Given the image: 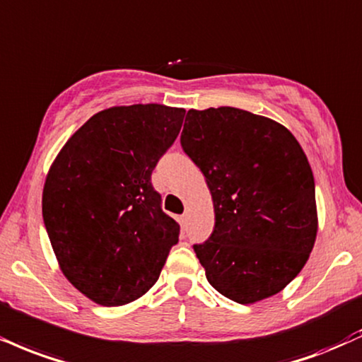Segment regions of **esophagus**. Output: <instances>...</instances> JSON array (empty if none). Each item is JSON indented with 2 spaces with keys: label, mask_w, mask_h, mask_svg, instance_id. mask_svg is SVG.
<instances>
[{
  "label": "esophagus",
  "mask_w": 362,
  "mask_h": 362,
  "mask_svg": "<svg viewBox=\"0 0 362 362\" xmlns=\"http://www.w3.org/2000/svg\"><path fill=\"white\" fill-rule=\"evenodd\" d=\"M189 221H190V214H189V211H185L184 214L180 216V224L187 226V224H189Z\"/></svg>",
  "instance_id": "34e87169"
}]
</instances>
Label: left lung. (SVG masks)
I'll list each match as a JSON object with an SVG mask.
<instances>
[{
  "instance_id": "8db88e82",
  "label": "left lung",
  "mask_w": 362,
  "mask_h": 362,
  "mask_svg": "<svg viewBox=\"0 0 362 362\" xmlns=\"http://www.w3.org/2000/svg\"><path fill=\"white\" fill-rule=\"evenodd\" d=\"M182 148L206 177L216 224L194 245L207 281L255 303L285 288L317 236L315 182L285 126L238 107L187 112Z\"/></svg>"
}]
</instances>
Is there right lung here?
Wrapping results in <instances>:
<instances>
[{
    "instance_id": "right-lung-1",
    "label": "right lung",
    "mask_w": 362,
    "mask_h": 362,
    "mask_svg": "<svg viewBox=\"0 0 362 362\" xmlns=\"http://www.w3.org/2000/svg\"><path fill=\"white\" fill-rule=\"evenodd\" d=\"M184 116L162 104L104 110L50 167L42 197L47 234L67 280L99 305L145 295L178 243L180 226L163 212L151 172Z\"/></svg>"
}]
</instances>
